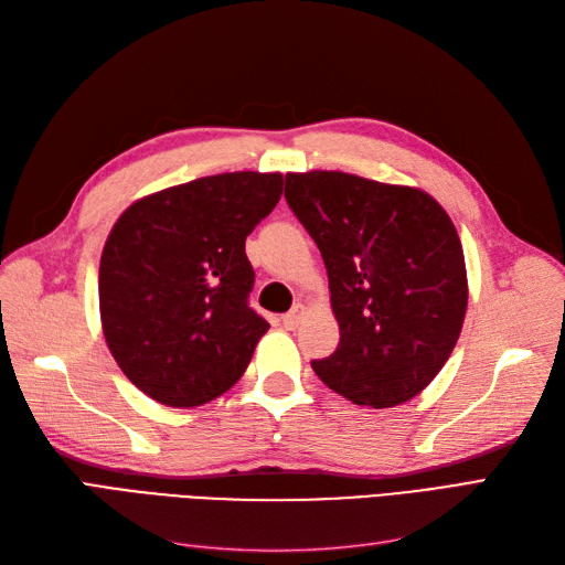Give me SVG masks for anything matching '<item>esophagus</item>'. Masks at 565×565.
Masks as SVG:
<instances>
[{
	"label": "esophagus",
	"mask_w": 565,
	"mask_h": 565,
	"mask_svg": "<svg viewBox=\"0 0 565 565\" xmlns=\"http://www.w3.org/2000/svg\"><path fill=\"white\" fill-rule=\"evenodd\" d=\"M301 318H303V306L299 303V306H295L292 311H289V313H285V316H282V324H285L287 330H295V328H299Z\"/></svg>",
	"instance_id": "34e87169"
}]
</instances>
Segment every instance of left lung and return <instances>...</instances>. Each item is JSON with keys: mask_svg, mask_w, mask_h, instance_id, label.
Masks as SVG:
<instances>
[{"mask_svg": "<svg viewBox=\"0 0 565 565\" xmlns=\"http://www.w3.org/2000/svg\"><path fill=\"white\" fill-rule=\"evenodd\" d=\"M285 200L322 254L341 334L311 367L355 405L415 398L446 365L467 313L450 216L417 188L344 172L287 174Z\"/></svg>", "mask_w": 565, "mask_h": 565, "instance_id": "obj_1", "label": "left lung"}]
</instances>
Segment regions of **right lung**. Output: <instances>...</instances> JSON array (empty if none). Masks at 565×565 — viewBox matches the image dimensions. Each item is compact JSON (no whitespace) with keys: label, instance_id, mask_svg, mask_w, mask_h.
I'll use <instances>...</instances> for the list:
<instances>
[{"label":"right lung","instance_id":"1","mask_svg":"<svg viewBox=\"0 0 565 565\" xmlns=\"http://www.w3.org/2000/svg\"><path fill=\"white\" fill-rule=\"evenodd\" d=\"M280 193V174H216L117 218L100 256V322L119 370L152 401L204 405L243 377L268 330L249 306L245 241Z\"/></svg>","mask_w":565,"mask_h":565}]
</instances>
